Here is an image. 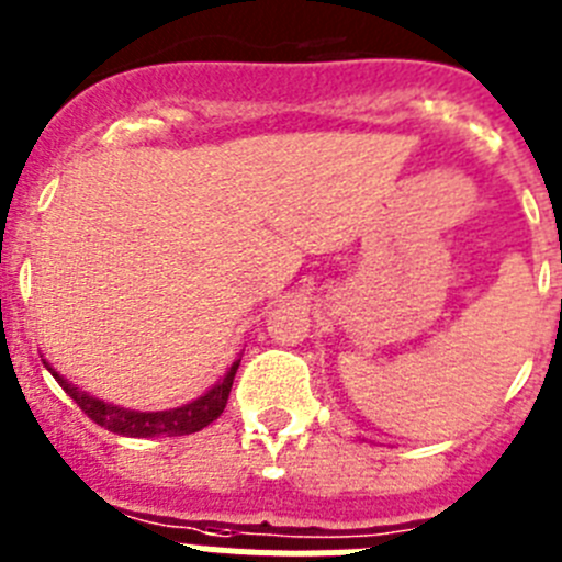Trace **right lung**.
<instances>
[{"label":"right lung","mask_w":562,"mask_h":562,"mask_svg":"<svg viewBox=\"0 0 562 562\" xmlns=\"http://www.w3.org/2000/svg\"><path fill=\"white\" fill-rule=\"evenodd\" d=\"M46 364V362H44ZM236 368H239V359L231 364L228 373L220 379L214 387L209 390L200 398L189 401V404L178 406V409H161V412H138V409H125V406H113L105 401L94 398V395L82 393L75 384H69L53 364H46V370L55 375V382L66 390L69 398H75V404L80 406L97 426L113 431V435L125 437H180L192 435V431L205 429L209 424L223 415L225 404H228L231 384H234Z\"/></svg>","instance_id":"1"}]
</instances>
